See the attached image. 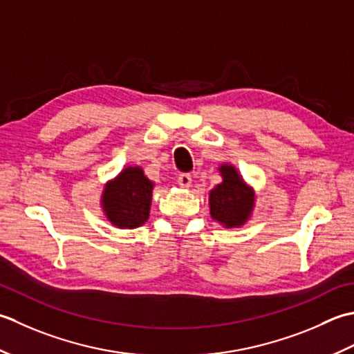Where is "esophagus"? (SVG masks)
<instances>
[{"label":"esophagus","instance_id":"esophagus-1","mask_svg":"<svg viewBox=\"0 0 354 354\" xmlns=\"http://www.w3.org/2000/svg\"><path fill=\"white\" fill-rule=\"evenodd\" d=\"M177 182L182 187H189L192 183V177H191V174H187V172H183V174L178 176Z\"/></svg>","mask_w":354,"mask_h":354}]
</instances>
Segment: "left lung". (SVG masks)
<instances>
[{
    "label": "left lung",
    "mask_w": 354,
    "mask_h": 354,
    "mask_svg": "<svg viewBox=\"0 0 354 354\" xmlns=\"http://www.w3.org/2000/svg\"><path fill=\"white\" fill-rule=\"evenodd\" d=\"M223 183L211 191V215L229 227L240 226L248 220L254 206V194L243 183L232 167H221Z\"/></svg>",
    "instance_id": "left-lung-1"
}]
</instances>
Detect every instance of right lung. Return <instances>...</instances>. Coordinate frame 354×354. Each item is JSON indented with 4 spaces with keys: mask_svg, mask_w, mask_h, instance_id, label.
I'll return each mask as SVG.
<instances>
[{
    "mask_svg": "<svg viewBox=\"0 0 354 354\" xmlns=\"http://www.w3.org/2000/svg\"><path fill=\"white\" fill-rule=\"evenodd\" d=\"M153 183L140 168H127L113 183L106 185L102 203L114 226L133 229L148 220Z\"/></svg>",
    "mask_w": 354,
    "mask_h": 354,
    "instance_id": "1",
    "label": "right lung"
}]
</instances>
